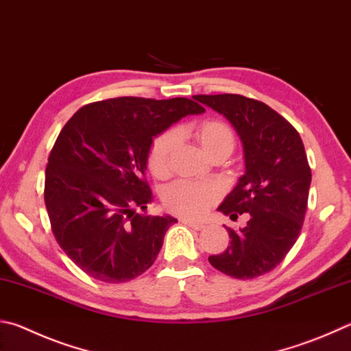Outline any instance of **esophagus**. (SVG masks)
<instances>
[{
    "instance_id": "esophagus-1",
    "label": "esophagus",
    "mask_w": 351,
    "mask_h": 351,
    "mask_svg": "<svg viewBox=\"0 0 351 351\" xmlns=\"http://www.w3.org/2000/svg\"><path fill=\"white\" fill-rule=\"evenodd\" d=\"M182 224L190 227V228H193V230H202V228L206 227L204 224H199V222H193V221H189V219H182Z\"/></svg>"
}]
</instances>
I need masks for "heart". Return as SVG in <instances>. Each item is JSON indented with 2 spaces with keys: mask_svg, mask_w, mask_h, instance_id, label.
Segmentation results:
<instances>
[{
  "mask_svg": "<svg viewBox=\"0 0 351 351\" xmlns=\"http://www.w3.org/2000/svg\"><path fill=\"white\" fill-rule=\"evenodd\" d=\"M192 138L210 159H226L232 154L237 138L224 121L204 119L196 124L178 127L158 135L150 144L147 165L152 175L162 180L170 173L171 156L180 144V138ZM218 190L208 184L176 181L162 192V204L169 212L189 219H199L218 201Z\"/></svg>",
  "mask_w": 351,
  "mask_h": 351,
  "instance_id": "b5f03b06",
  "label": "heart"
}]
</instances>
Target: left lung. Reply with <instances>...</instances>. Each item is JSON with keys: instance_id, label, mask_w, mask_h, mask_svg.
I'll use <instances>...</instances> for the list:
<instances>
[{"instance_id": "1", "label": "left lung", "mask_w": 351, "mask_h": 351, "mask_svg": "<svg viewBox=\"0 0 351 351\" xmlns=\"http://www.w3.org/2000/svg\"><path fill=\"white\" fill-rule=\"evenodd\" d=\"M204 106L221 113L242 143L245 173L218 207L237 221L227 227V248L208 256L216 270L237 279H253L281 263L299 238L305 218L311 170L295 127L261 101L242 95H196Z\"/></svg>"}]
</instances>
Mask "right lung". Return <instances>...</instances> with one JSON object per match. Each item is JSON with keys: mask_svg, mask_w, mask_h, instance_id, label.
<instances>
[{"mask_svg": "<svg viewBox=\"0 0 351 351\" xmlns=\"http://www.w3.org/2000/svg\"><path fill=\"white\" fill-rule=\"evenodd\" d=\"M192 99L113 98L81 107L49 156L44 201L55 239L98 281L118 284L155 263L173 216L136 213L154 199L147 155L154 139L187 114Z\"/></svg>", "mask_w": 351, "mask_h": 351, "instance_id": "add662e5", "label": "right lung"}]
</instances>
